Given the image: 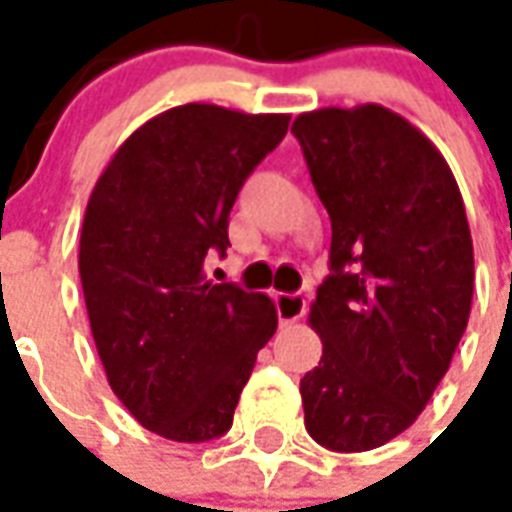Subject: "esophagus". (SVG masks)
Segmentation results:
<instances>
[{
	"mask_svg": "<svg viewBox=\"0 0 512 512\" xmlns=\"http://www.w3.org/2000/svg\"><path fill=\"white\" fill-rule=\"evenodd\" d=\"M275 308H278L281 325H292V322H297L306 314L308 303L303 295H286V292H281V295H275Z\"/></svg>",
	"mask_w": 512,
	"mask_h": 512,
	"instance_id": "34e87169",
	"label": "esophagus"
}]
</instances>
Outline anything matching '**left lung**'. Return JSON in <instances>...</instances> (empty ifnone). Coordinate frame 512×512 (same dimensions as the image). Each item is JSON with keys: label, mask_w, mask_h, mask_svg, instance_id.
Instances as JSON below:
<instances>
[{"label": "left lung", "mask_w": 512, "mask_h": 512, "mask_svg": "<svg viewBox=\"0 0 512 512\" xmlns=\"http://www.w3.org/2000/svg\"><path fill=\"white\" fill-rule=\"evenodd\" d=\"M292 132L331 215V275L308 311L322 358L300 380L306 430L366 452L416 422L466 331V206L441 151L380 104L303 112Z\"/></svg>", "instance_id": "obj_1"}]
</instances>
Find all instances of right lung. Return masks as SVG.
Listing matches in <instances>:
<instances>
[{"label":"right lung","mask_w":512,"mask_h":512,"mask_svg":"<svg viewBox=\"0 0 512 512\" xmlns=\"http://www.w3.org/2000/svg\"><path fill=\"white\" fill-rule=\"evenodd\" d=\"M289 115L184 104L134 129L90 192L79 275L115 397L146 430L181 444L223 436L256 353L278 328L262 292L215 284L228 212Z\"/></svg>","instance_id":"add662e5"}]
</instances>
